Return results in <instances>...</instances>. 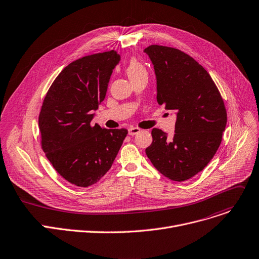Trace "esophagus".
<instances>
[{
	"label": "esophagus",
	"instance_id": "1",
	"mask_svg": "<svg viewBox=\"0 0 259 259\" xmlns=\"http://www.w3.org/2000/svg\"><path fill=\"white\" fill-rule=\"evenodd\" d=\"M128 132H129V135H135V134H137V133H140L141 132V129L140 128H135V127H131V128H129L128 129Z\"/></svg>",
	"mask_w": 259,
	"mask_h": 259
}]
</instances>
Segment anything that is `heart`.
I'll use <instances>...</instances> for the list:
<instances>
[{"mask_svg":"<svg viewBox=\"0 0 259 259\" xmlns=\"http://www.w3.org/2000/svg\"><path fill=\"white\" fill-rule=\"evenodd\" d=\"M126 72H127V75L130 78V80L137 76L142 75V74H147L145 66L136 58H131L129 60L127 67H126Z\"/></svg>","mask_w":259,"mask_h":259,"instance_id":"heart-1","label":"heart"}]
</instances>
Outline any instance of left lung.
<instances>
[{
    "instance_id": "1",
    "label": "left lung",
    "mask_w": 259,
    "mask_h": 259,
    "mask_svg": "<svg viewBox=\"0 0 259 259\" xmlns=\"http://www.w3.org/2000/svg\"><path fill=\"white\" fill-rule=\"evenodd\" d=\"M144 52L154 65L158 104L177 116L173 139L154 128L146 154L163 176L185 181L214 156L227 124L226 108L210 75L193 57L157 45Z\"/></svg>"
}]
</instances>
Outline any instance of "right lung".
Wrapping results in <instances>:
<instances>
[{
  "label": "right lung",
  "instance_id": "obj_1",
  "mask_svg": "<svg viewBox=\"0 0 259 259\" xmlns=\"http://www.w3.org/2000/svg\"><path fill=\"white\" fill-rule=\"evenodd\" d=\"M119 60L112 50L73 61L44 100L38 117L42 150L54 168L74 185L97 183L111 167L127 136V129L92 124Z\"/></svg>",
  "mask_w": 259,
  "mask_h": 259
}]
</instances>
